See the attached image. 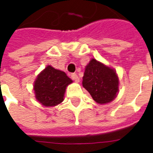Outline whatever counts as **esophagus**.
<instances>
[{
    "label": "esophagus",
    "instance_id": "obj_1",
    "mask_svg": "<svg viewBox=\"0 0 153 153\" xmlns=\"http://www.w3.org/2000/svg\"><path fill=\"white\" fill-rule=\"evenodd\" d=\"M71 79H72L74 82H76V83H79V76L77 75L76 74H71Z\"/></svg>",
    "mask_w": 153,
    "mask_h": 153
}]
</instances>
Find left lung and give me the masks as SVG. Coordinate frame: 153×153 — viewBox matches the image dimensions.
Instances as JSON below:
<instances>
[{
  "mask_svg": "<svg viewBox=\"0 0 153 153\" xmlns=\"http://www.w3.org/2000/svg\"><path fill=\"white\" fill-rule=\"evenodd\" d=\"M83 87L98 104H106L115 99L119 91V79L115 71L95 59L85 68Z\"/></svg>",
  "mask_w": 153,
  "mask_h": 153,
  "instance_id": "left-lung-1",
  "label": "left lung"
}]
</instances>
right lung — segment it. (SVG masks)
I'll list each match as a JSON object with an SVG mask.
<instances>
[{
  "instance_id": "1",
  "label": "right lung",
  "mask_w": 153,
  "mask_h": 153,
  "mask_svg": "<svg viewBox=\"0 0 153 153\" xmlns=\"http://www.w3.org/2000/svg\"><path fill=\"white\" fill-rule=\"evenodd\" d=\"M72 82L65 72L48 65L35 80L36 99L45 106H56L62 102L65 88Z\"/></svg>"
}]
</instances>
